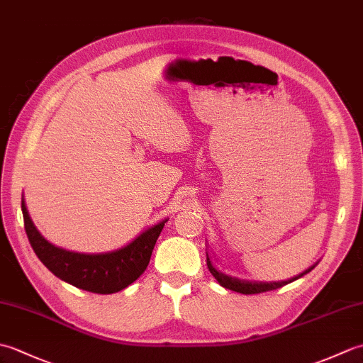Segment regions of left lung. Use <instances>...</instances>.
Wrapping results in <instances>:
<instances>
[{"instance_id": "left-lung-1", "label": "left lung", "mask_w": 363, "mask_h": 363, "mask_svg": "<svg viewBox=\"0 0 363 363\" xmlns=\"http://www.w3.org/2000/svg\"><path fill=\"white\" fill-rule=\"evenodd\" d=\"M317 265V264H315ZM311 267L309 269H306V272H303L301 274L291 277V279H287V281H277V282H265V281H256V279H242V277H237V276H230V274H226L223 273L221 269L215 268V265L212 264V260L209 257V254H207V268H209V272L212 273V276L215 277V279L218 281V284L221 285V287L225 289H229L233 291H237V293H243V295H256V293H264V291H268V290H276V289H281L284 287V285H287L293 281L299 279L301 276H304L306 273H309L311 269L315 268Z\"/></svg>"}]
</instances>
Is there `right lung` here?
<instances>
[{
  "label": "right lung",
  "mask_w": 363,
  "mask_h": 363,
  "mask_svg": "<svg viewBox=\"0 0 363 363\" xmlns=\"http://www.w3.org/2000/svg\"><path fill=\"white\" fill-rule=\"evenodd\" d=\"M25 229L37 257L50 272L74 287L99 295L117 293L137 281L150 264L157 238L168 220H162L120 250L84 254L54 246L38 233L21 198Z\"/></svg>",
  "instance_id": "add662e5"
}]
</instances>
